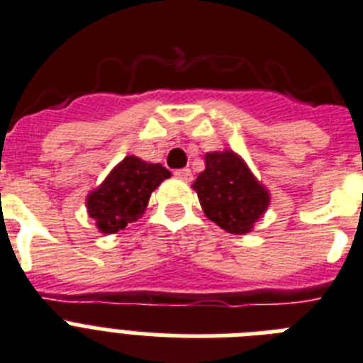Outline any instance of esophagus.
Masks as SVG:
<instances>
[{
	"label": "esophagus",
	"mask_w": 363,
	"mask_h": 363,
	"mask_svg": "<svg viewBox=\"0 0 363 363\" xmlns=\"http://www.w3.org/2000/svg\"><path fill=\"white\" fill-rule=\"evenodd\" d=\"M175 177H179V179H182V181L190 182L191 181V172L188 169V167H184V169H177Z\"/></svg>",
	"instance_id": "1"
}]
</instances>
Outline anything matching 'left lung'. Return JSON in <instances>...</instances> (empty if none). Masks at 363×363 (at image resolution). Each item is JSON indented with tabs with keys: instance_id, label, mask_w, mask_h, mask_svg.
Segmentation results:
<instances>
[{
	"instance_id": "obj_1",
	"label": "left lung",
	"mask_w": 363,
	"mask_h": 363,
	"mask_svg": "<svg viewBox=\"0 0 363 363\" xmlns=\"http://www.w3.org/2000/svg\"><path fill=\"white\" fill-rule=\"evenodd\" d=\"M191 188L208 220L233 235H246L270 205V194L233 151L205 155V172Z\"/></svg>"
}]
</instances>
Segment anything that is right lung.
<instances>
[{
    "instance_id": "1",
    "label": "right lung",
    "mask_w": 363,
    "mask_h": 363,
    "mask_svg": "<svg viewBox=\"0 0 363 363\" xmlns=\"http://www.w3.org/2000/svg\"><path fill=\"white\" fill-rule=\"evenodd\" d=\"M169 177L172 173L160 164L126 156L111 169L104 182L87 196V212L100 233L121 231L145 212L152 191Z\"/></svg>"
}]
</instances>
